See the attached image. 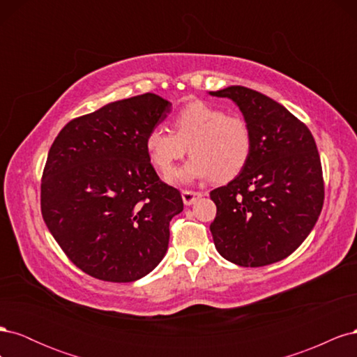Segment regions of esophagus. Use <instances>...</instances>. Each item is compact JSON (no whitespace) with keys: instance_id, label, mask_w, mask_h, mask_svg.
Segmentation results:
<instances>
[{"instance_id":"esophagus-1","label":"esophagus","mask_w":357,"mask_h":357,"mask_svg":"<svg viewBox=\"0 0 357 357\" xmlns=\"http://www.w3.org/2000/svg\"><path fill=\"white\" fill-rule=\"evenodd\" d=\"M202 197L201 192H193V190H181V198L185 205L195 204Z\"/></svg>"}]
</instances>
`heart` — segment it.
Returning <instances> with one entry per match:
<instances>
[{"label": "heart", "instance_id": "heart-1", "mask_svg": "<svg viewBox=\"0 0 357 357\" xmlns=\"http://www.w3.org/2000/svg\"><path fill=\"white\" fill-rule=\"evenodd\" d=\"M171 125L172 132L153 128L144 144L150 164L162 176L169 174L189 147L193 156L171 176L177 183L208 177L229 181L250 159L252 131L241 116L226 114L210 102L192 101L174 114Z\"/></svg>", "mask_w": 357, "mask_h": 357}]
</instances>
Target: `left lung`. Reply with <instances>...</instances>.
<instances>
[{"label": "left lung", "instance_id": "8db88e82", "mask_svg": "<svg viewBox=\"0 0 357 357\" xmlns=\"http://www.w3.org/2000/svg\"><path fill=\"white\" fill-rule=\"evenodd\" d=\"M232 100L252 131V155L226 186L210 192L218 213L210 231L218 252L240 266L282 261L319 219L325 185L310 129L269 96L244 86L210 92Z\"/></svg>", "mask_w": 357, "mask_h": 357}]
</instances>
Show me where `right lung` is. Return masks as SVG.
<instances>
[{
    "mask_svg": "<svg viewBox=\"0 0 357 357\" xmlns=\"http://www.w3.org/2000/svg\"><path fill=\"white\" fill-rule=\"evenodd\" d=\"M171 112L155 93L73 119L53 142L41 178V214L70 261L104 282L129 283L165 256L180 192L162 181L146 137Z\"/></svg>",
    "mask_w": 357,
    "mask_h": 357,
    "instance_id": "add662e5",
    "label": "right lung"
}]
</instances>
